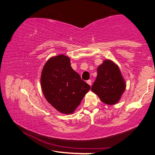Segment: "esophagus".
I'll list each match as a JSON object with an SVG mask.
<instances>
[{"mask_svg":"<svg viewBox=\"0 0 155 155\" xmlns=\"http://www.w3.org/2000/svg\"><path fill=\"white\" fill-rule=\"evenodd\" d=\"M87 84H89V85H91V80H88V81H87Z\"/></svg>","mask_w":155,"mask_h":155,"instance_id":"esophagus-1","label":"esophagus"}]
</instances>
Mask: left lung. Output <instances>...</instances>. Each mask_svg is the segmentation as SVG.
I'll list each match as a JSON object with an SVG mask.
<instances>
[{
	"label": "left lung",
	"mask_w": 155,
	"mask_h": 155,
	"mask_svg": "<svg viewBox=\"0 0 155 155\" xmlns=\"http://www.w3.org/2000/svg\"><path fill=\"white\" fill-rule=\"evenodd\" d=\"M125 88V81L118 66L110 60H104L97 69V77L91 91L103 103L115 104L120 101Z\"/></svg>",
	"instance_id": "8db88e82"
}]
</instances>
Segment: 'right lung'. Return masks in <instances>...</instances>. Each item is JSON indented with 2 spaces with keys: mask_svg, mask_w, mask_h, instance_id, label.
<instances>
[{
  "mask_svg": "<svg viewBox=\"0 0 155 155\" xmlns=\"http://www.w3.org/2000/svg\"><path fill=\"white\" fill-rule=\"evenodd\" d=\"M41 85L46 101L65 114H72L90 89L72 69L69 57L64 54L46 61L41 72Z\"/></svg>",
  "mask_w": 155,
  "mask_h": 155,
  "instance_id": "obj_1",
  "label": "right lung"
}]
</instances>
